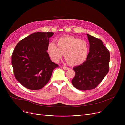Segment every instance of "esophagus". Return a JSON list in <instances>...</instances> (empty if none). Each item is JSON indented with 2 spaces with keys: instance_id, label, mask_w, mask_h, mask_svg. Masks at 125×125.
<instances>
[{
  "instance_id": "obj_1",
  "label": "esophagus",
  "mask_w": 125,
  "mask_h": 125,
  "mask_svg": "<svg viewBox=\"0 0 125 125\" xmlns=\"http://www.w3.org/2000/svg\"><path fill=\"white\" fill-rule=\"evenodd\" d=\"M63 69L66 70H69V69H70L69 67H66V66H63Z\"/></svg>"
}]
</instances>
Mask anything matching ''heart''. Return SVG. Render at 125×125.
Returning a JSON list of instances; mask_svg holds the SVG:
<instances>
[{"label":"heart","instance_id":"b5f03b06","mask_svg":"<svg viewBox=\"0 0 125 125\" xmlns=\"http://www.w3.org/2000/svg\"><path fill=\"white\" fill-rule=\"evenodd\" d=\"M48 43L47 52L53 62L58 63L64 55L67 63L72 66L83 63L87 59L89 45L86 41L72 36L62 37Z\"/></svg>","mask_w":125,"mask_h":125}]
</instances>
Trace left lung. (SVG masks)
<instances>
[{
	"label": "left lung",
	"instance_id": "left-lung-1",
	"mask_svg": "<svg viewBox=\"0 0 125 125\" xmlns=\"http://www.w3.org/2000/svg\"><path fill=\"white\" fill-rule=\"evenodd\" d=\"M90 52L86 60L73 68L76 75L72 80L73 86L82 91L95 88L107 74L109 68L110 53L102 42L87 34Z\"/></svg>",
	"mask_w": 125,
	"mask_h": 125
}]
</instances>
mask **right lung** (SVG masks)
<instances>
[{
    "instance_id": "1",
    "label": "right lung",
    "mask_w": 125,
    "mask_h": 125,
    "mask_svg": "<svg viewBox=\"0 0 125 125\" xmlns=\"http://www.w3.org/2000/svg\"><path fill=\"white\" fill-rule=\"evenodd\" d=\"M53 32L33 33L20 41L12 55L15 77L31 90L42 88L58 65L52 62L47 52L49 38Z\"/></svg>"
}]
</instances>
